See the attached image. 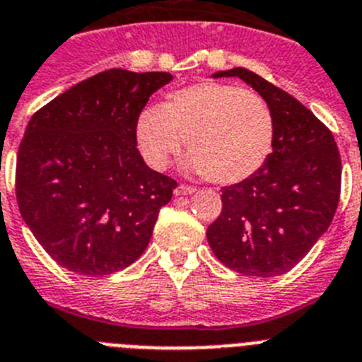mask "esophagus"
I'll return each mask as SVG.
<instances>
[{
  "label": "esophagus",
  "mask_w": 362,
  "mask_h": 362,
  "mask_svg": "<svg viewBox=\"0 0 362 362\" xmlns=\"http://www.w3.org/2000/svg\"><path fill=\"white\" fill-rule=\"evenodd\" d=\"M197 189L191 187V185H178L177 189H175V194L177 197H189V194H193Z\"/></svg>",
  "instance_id": "34e87169"
}]
</instances>
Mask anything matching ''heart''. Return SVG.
I'll return each instance as SVG.
<instances>
[{
  "label": "heart",
  "mask_w": 362,
  "mask_h": 362,
  "mask_svg": "<svg viewBox=\"0 0 362 362\" xmlns=\"http://www.w3.org/2000/svg\"><path fill=\"white\" fill-rule=\"evenodd\" d=\"M274 122L259 95L230 84H191L144 106L135 119V142L153 169H164L184 142L185 168L218 184L252 177L269 158Z\"/></svg>",
  "instance_id": "heart-1"
}]
</instances>
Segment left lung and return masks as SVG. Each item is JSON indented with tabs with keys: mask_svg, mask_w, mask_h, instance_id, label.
<instances>
[{
	"mask_svg": "<svg viewBox=\"0 0 362 362\" xmlns=\"http://www.w3.org/2000/svg\"><path fill=\"white\" fill-rule=\"evenodd\" d=\"M213 77H240L262 95L274 141L252 177L221 189V213L207 229V242L234 272L285 274L330 227L341 193L339 149L310 110L258 74L238 66Z\"/></svg>",
	"mask_w": 362,
	"mask_h": 362,
	"instance_id": "obj_1",
	"label": "left lung"
}]
</instances>
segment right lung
I'll list each match as a JSON object with an SVG mask.
<instances>
[{
	"label": "right lung",
	"mask_w": 362,
	"mask_h": 362,
	"mask_svg": "<svg viewBox=\"0 0 362 362\" xmlns=\"http://www.w3.org/2000/svg\"><path fill=\"white\" fill-rule=\"evenodd\" d=\"M168 71L112 68L43 106L18 151L19 211L70 272L108 276L141 258L177 182L136 149L135 119Z\"/></svg>",
	"instance_id": "right-lung-1"
}]
</instances>
